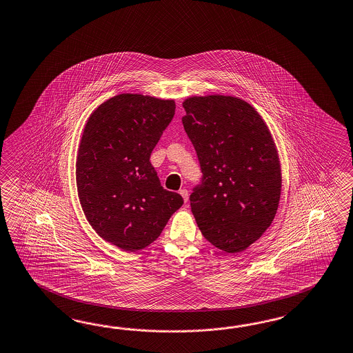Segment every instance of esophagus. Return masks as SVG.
<instances>
[{"mask_svg": "<svg viewBox=\"0 0 353 353\" xmlns=\"http://www.w3.org/2000/svg\"><path fill=\"white\" fill-rule=\"evenodd\" d=\"M179 193H181V197L184 199V202L187 203V202H188V190H185V188H183V190H179Z\"/></svg>", "mask_w": 353, "mask_h": 353, "instance_id": "1", "label": "esophagus"}]
</instances>
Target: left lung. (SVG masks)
Listing matches in <instances>:
<instances>
[{"label":"left lung","instance_id":"1","mask_svg":"<svg viewBox=\"0 0 353 353\" xmlns=\"http://www.w3.org/2000/svg\"><path fill=\"white\" fill-rule=\"evenodd\" d=\"M183 108L202 172L190 194L192 212L210 243L241 252L270 226L279 205L281 163L272 134L236 97H190Z\"/></svg>","mask_w":353,"mask_h":353}]
</instances>
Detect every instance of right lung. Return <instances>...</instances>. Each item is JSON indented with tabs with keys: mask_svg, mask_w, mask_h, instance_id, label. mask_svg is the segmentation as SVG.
<instances>
[{
	"mask_svg": "<svg viewBox=\"0 0 353 353\" xmlns=\"http://www.w3.org/2000/svg\"><path fill=\"white\" fill-rule=\"evenodd\" d=\"M175 114V102L123 93L88 119L77 157V187L84 215L96 233L136 252L161 234L183 205L163 190L150 163L152 150Z\"/></svg>",
	"mask_w": 353,
	"mask_h": 353,
	"instance_id": "obj_1",
	"label": "right lung"
}]
</instances>
